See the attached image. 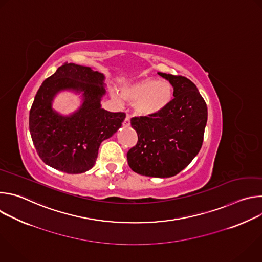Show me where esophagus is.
<instances>
[{"label": "esophagus", "mask_w": 262, "mask_h": 262, "mask_svg": "<svg viewBox=\"0 0 262 262\" xmlns=\"http://www.w3.org/2000/svg\"><path fill=\"white\" fill-rule=\"evenodd\" d=\"M123 125H124V126H129V125H130V120H129V117H128V116L125 117V119H124V121H123Z\"/></svg>", "instance_id": "esophagus-1"}]
</instances>
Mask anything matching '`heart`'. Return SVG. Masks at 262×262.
I'll list each match as a JSON object with an SVG mask.
<instances>
[{
	"instance_id": "obj_1",
	"label": "heart",
	"mask_w": 262,
	"mask_h": 262,
	"mask_svg": "<svg viewBox=\"0 0 262 262\" xmlns=\"http://www.w3.org/2000/svg\"><path fill=\"white\" fill-rule=\"evenodd\" d=\"M121 96L134 103V112L139 116H156L171 103L174 89L169 82L145 78L121 90ZM119 100V97H115Z\"/></svg>"
}]
</instances>
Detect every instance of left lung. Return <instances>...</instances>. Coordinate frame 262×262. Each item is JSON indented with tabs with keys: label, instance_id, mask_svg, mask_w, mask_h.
<instances>
[{
	"label": "left lung",
	"instance_id": "left-lung-1",
	"mask_svg": "<svg viewBox=\"0 0 262 262\" xmlns=\"http://www.w3.org/2000/svg\"><path fill=\"white\" fill-rule=\"evenodd\" d=\"M160 76L173 86L174 98L156 116L130 119L138 142L127 152V163L138 174L165 178L178 174L200 151L207 106L189 79L163 72Z\"/></svg>",
	"mask_w": 262,
	"mask_h": 262
}]
</instances>
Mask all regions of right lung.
<instances>
[{
    "label": "right lung",
    "instance_id": "1",
    "mask_svg": "<svg viewBox=\"0 0 262 262\" xmlns=\"http://www.w3.org/2000/svg\"><path fill=\"white\" fill-rule=\"evenodd\" d=\"M103 81L102 73L66 62L37 91L29 127L37 154L50 167L68 174L90 170L101 142L122 125L124 113L101 108ZM62 90L83 92L82 105L69 117L60 116L51 107L53 97Z\"/></svg>",
    "mask_w": 262,
    "mask_h": 262
}]
</instances>
